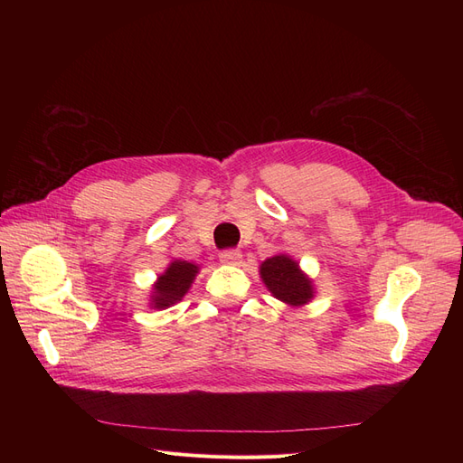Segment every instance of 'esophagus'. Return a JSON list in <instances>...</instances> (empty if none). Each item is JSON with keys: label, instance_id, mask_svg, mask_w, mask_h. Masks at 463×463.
<instances>
[{"label": "esophagus", "instance_id": "34e87169", "mask_svg": "<svg viewBox=\"0 0 463 463\" xmlns=\"http://www.w3.org/2000/svg\"><path fill=\"white\" fill-rule=\"evenodd\" d=\"M240 260H241V253L237 249H228L220 253V262L223 264H240Z\"/></svg>", "mask_w": 463, "mask_h": 463}]
</instances>
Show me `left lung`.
Masks as SVG:
<instances>
[{
    "mask_svg": "<svg viewBox=\"0 0 463 463\" xmlns=\"http://www.w3.org/2000/svg\"><path fill=\"white\" fill-rule=\"evenodd\" d=\"M260 278L272 296L289 307H301L315 296L313 282L307 278L299 262L288 255H274L260 264Z\"/></svg>",
    "mask_w": 463,
    "mask_h": 463,
    "instance_id": "8db88e82",
    "label": "left lung"
}]
</instances>
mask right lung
Masks as SVG:
<instances>
[{"label":"right lung","mask_w":463,"mask_h":463,"mask_svg":"<svg viewBox=\"0 0 463 463\" xmlns=\"http://www.w3.org/2000/svg\"><path fill=\"white\" fill-rule=\"evenodd\" d=\"M199 274V266L187 262V260H174L167 266L165 272L158 276L156 284H154V291L150 296V307L154 309H167V307L175 305L177 301L184 299L185 293L189 291L194 276Z\"/></svg>","instance_id":"obj_1"}]
</instances>
